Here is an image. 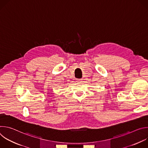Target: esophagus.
<instances>
[{
    "label": "esophagus",
    "instance_id": "34e87169",
    "mask_svg": "<svg viewBox=\"0 0 148 148\" xmlns=\"http://www.w3.org/2000/svg\"><path fill=\"white\" fill-rule=\"evenodd\" d=\"M82 79H77V81H81Z\"/></svg>",
    "mask_w": 148,
    "mask_h": 148
}]
</instances>
